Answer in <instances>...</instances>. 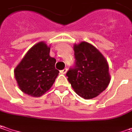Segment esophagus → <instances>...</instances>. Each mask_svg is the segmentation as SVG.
<instances>
[{
	"instance_id": "34e87169",
	"label": "esophagus",
	"mask_w": 132,
	"mask_h": 132,
	"mask_svg": "<svg viewBox=\"0 0 132 132\" xmlns=\"http://www.w3.org/2000/svg\"><path fill=\"white\" fill-rule=\"evenodd\" d=\"M67 70H68V69H67L66 68H65L64 69H63V70H61V71H60V73L63 74V75H65V74H66V72H67Z\"/></svg>"
}]
</instances>
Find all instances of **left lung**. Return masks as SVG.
I'll use <instances>...</instances> for the list:
<instances>
[{
    "label": "left lung",
    "mask_w": 132,
    "mask_h": 132,
    "mask_svg": "<svg viewBox=\"0 0 132 132\" xmlns=\"http://www.w3.org/2000/svg\"><path fill=\"white\" fill-rule=\"evenodd\" d=\"M75 65L66 73L75 93L84 98L98 96L110 83L108 65L103 55L91 44L74 45Z\"/></svg>",
    "instance_id": "1"
}]
</instances>
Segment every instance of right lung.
I'll return each instance as SVG.
<instances>
[{"label": "right lung", "instance_id": "add662e5", "mask_svg": "<svg viewBox=\"0 0 132 132\" xmlns=\"http://www.w3.org/2000/svg\"><path fill=\"white\" fill-rule=\"evenodd\" d=\"M50 47L43 42L34 45L15 68V80L22 92L39 97L53 85L58 75L56 60L49 55Z\"/></svg>", "mask_w": 132, "mask_h": 132}]
</instances>
